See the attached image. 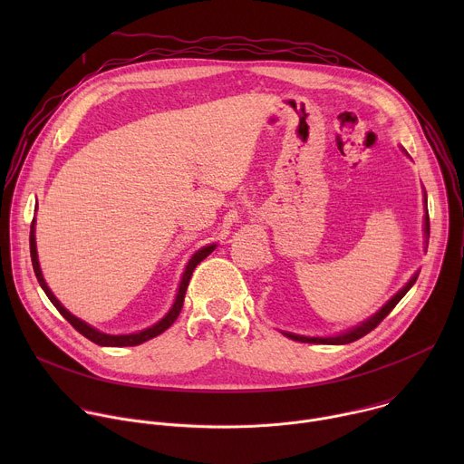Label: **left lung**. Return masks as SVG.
I'll list each match as a JSON object with an SVG mask.
<instances>
[{"label":"left lung","instance_id":"1","mask_svg":"<svg viewBox=\"0 0 464 464\" xmlns=\"http://www.w3.org/2000/svg\"><path fill=\"white\" fill-rule=\"evenodd\" d=\"M424 231H426V237H430V217H428V215L424 217ZM415 281H417V276H415L399 294H396L392 299H389L387 304H383V306L380 308V312H376L371 319H367L365 323H362L360 326H356V328H353V330H347V333H343V334H340V336H333V338H308V336H295V334H285V336H288V338H292V340H295V342H301V343H321V345H345V343H353V342L363 338L365 334H369L371 330H374V328L383 321V317H385L396 304H399V301L408 294V290L415 285Z\"/></svg>","mask_w":464,"mask_h":464}]
</instances>
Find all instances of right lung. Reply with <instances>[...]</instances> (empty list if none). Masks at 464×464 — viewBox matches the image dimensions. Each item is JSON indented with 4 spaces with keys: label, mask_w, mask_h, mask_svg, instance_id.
Masks as SVG:
<instances>
[{
    "label": "right lung",
    "mask_w": 464,
    "mask_h": 464,
    "mask_svg": "<svg viewBox=\"0 0 464 464\" xmlns=\"http://www.w3.org/2000/svg\"><path fill=\"white\" fill-rule=\"evenodd\" d=\"M29 244H31V262H33L34 276H36V279H38V283H40L42 290H44V292H45V295L49 297V301L54 304V308H56V310H58L65 319H68V321L72 323V326L77 330V333H81L84 338H88L90 342H93V343H97V345H102V347H134V345H140V343H143V342H147V340H152V338L160 336L161 333H165V330H167V328L176 321V317H178V315H179V312H181L183 297H185V292H187V286H188V281H190V276H192L194 268H196L198 264H200V262H202L209 253H213V249L217 247L215 244H211V246H206V247H202L200 251H196V253L192 255V258L188 260L187 268H185V274H183V277H181V283H179V288H178L176 301H174L172 308L169 310V314H167L160 323L152 324L150 328L141 330V333H138V334L111 336V334L99 333L97 328L90 326V324H88V323H84L82 319H79V317H75L73 314H70L68 310H65V308L58 303V299L53 295V292L47 288V285H45V281H44V277H42V272H40L38 255H36V242H34V220H33V226H31Z\"/></svg>",
    "instance_id": "add662e5"
}]
</instances>
